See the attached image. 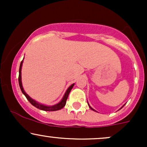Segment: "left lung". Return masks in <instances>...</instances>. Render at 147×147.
<instances>
[{
	"mask_svg": "<svg viewBox=\"0 0 147 147\" xmlns=\"http://www.w3.org/2000/svg\"><path fill=\"white\" fill-rule=\"evenodd\" d=\"M88 106H89V107L90 108V109H91V110H92V111H96L95 110V109H92V107H90V105H89V104H88ZM123 106H122V107H123Z\"/></svg>",
	"mask_w": 147,
	"mask_h": 147,
	"instance_id": "obj_1",
	"label": "left lung"
}]
</instances>
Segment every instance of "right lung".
<instances>
[{"label": "right lung", "mask_w": 147, "mask_h": 147, "mask_svg": "<svg viewBox=\"0 0 147 147\" xmlns=\"http://www.w3.org/2000/svg\"><path fill=\"white\" fill-rule=\"evenodd\" d=\"M23 60L22 61L21 64H20L19 75H18V84H19L20 88H21L22 92H23V95H24L25 97H26L27 99H28V100L29 101L30 103H31V104H32L34 106H35V107L37 108V109H40V110H42V111H59V110H60V109H63V108L65 105V103H66V100H67V99H68L69 93H70V90H71L72 88H73L74 85H75V84H72V85L70 86L69 87L68 89H67L66 92H65V95H64L63 97L62 98V99L61 100V102L59 103H58V104H55V105H54V106H48L43 105V104H39L38 102H37L35 100H34V99H32L31 97H30V96L28 95V94H27L26 92H25L24 89H23V85H22V82H21V68H22V65H23Z\"/></svg>", "instance_id": "add662e5"}]
</instances>
